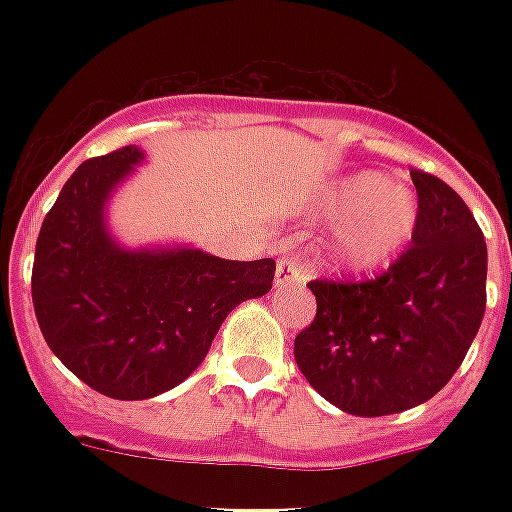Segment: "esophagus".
Segmentation results:
<instances>
[{
	"label": "esophagus",
	"instance_id": "obj_1",
	"mask_svg": "<svg viewBox=\"0 0 512 512\" xmlns=\"http://www.w3.org/2000/svg\"><path fill=\"white\" fill-rule=\"evenodd\" d=\"M303 279V263L300 257H281L276 265V287H287Z\"/></svg>",
	"mask_w": 512,
	"mask_h": 512
}]
</instances>
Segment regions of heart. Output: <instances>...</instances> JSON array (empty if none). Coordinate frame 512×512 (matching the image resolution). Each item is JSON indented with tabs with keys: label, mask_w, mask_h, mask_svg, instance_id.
<instances>
[{
	"label": "heart",
	"mask_w": 512,
	"mask_h": 512,
	"mask_svg": "<svg viewBox=\"0 0 512 512\" xmlns=\"http://www.w3.org/2000/svg\"><path fill=\"white\" fill-rule=\"evenodd\" d=\"M327 220H342L332 257L345 271H374L390 263L417 231V199L380 172L340 177L319 201Z\"/></svg>",
	"instance_id": "heart-1"
}]
</instances>
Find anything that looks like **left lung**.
Returning a JSON list of instances; mask_svg holds the SVG:
<instances>
[{
  "mask_svg": "<svg viewBox=\"0 0 512 512\" xmlns=\"http://www.w3.org/2000/svg\"><path fill=\"white\" fill-rule=\"evenodd\" d=\"M417 188L412 247L366 281H308L316 319L295 337L313 390L358 417L428 401L452 380L486 311V241L462 196L409 170Z\"/></svg>",
  "mask_w": 512,
  "mask_h": 512,
  "instance_id": "1",
  "label": "left lung"
}]
</instances>
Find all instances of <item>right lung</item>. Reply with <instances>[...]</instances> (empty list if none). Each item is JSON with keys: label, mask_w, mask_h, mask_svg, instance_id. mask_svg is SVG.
<instances>
[{"label": "right lung", "mask_w": 512, "mask_h": 512, "mask_svg": "<svg viewBox=\"0 0 512 512\" xmlns=\"http://www.w3.org/2000/svg\"><path fill=\"white\" fill-rule=\"evenodd\" d=\"M140 148L76 167L36 239L31 300L50 350L92 390L143 401L175 388L204 361L225 316L271 292L276 263L220 260L199 249L127 252L103 207Z\"/></svg>", "instance_id": "1"}]
</instances>
